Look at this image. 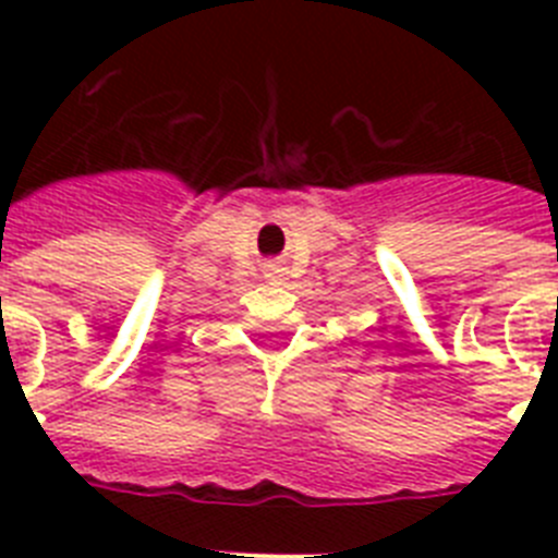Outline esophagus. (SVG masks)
<instances>
[{
  "label": "esophagus",
  "mask_w": 558,
  "mask_h": 558,
  "mask_svg": "<svg viewBox=\"0 0 558 558\" xmlns=\"http://www.w3.org/2000/svg\"><path fill=\"white\" fill-rule=\"evenodd\" d=\"M265 279H268L270 284H282L284 282V276H288V268H284V265H279V263H268L265 265Z\"/></svg>",
  "instance_id": "1"
}]
</instances>
